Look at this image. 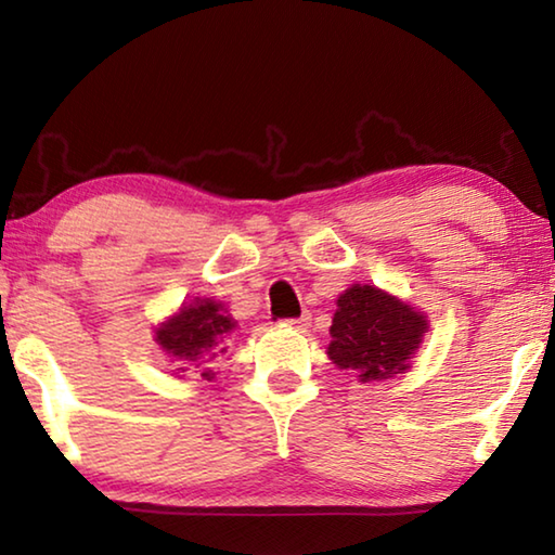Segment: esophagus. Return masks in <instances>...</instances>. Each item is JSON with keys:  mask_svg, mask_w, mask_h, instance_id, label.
<instances>
[{"mask_svg": "<svg viewBox=\"0 0 555 555\" xmlns=\"http://www.w3.org/2000/svg\"><path fill=\"white\" fill-rule=\"evenodd\" d=\"M288 325H294L296 331H306V327L311 325V313H304L300 318H296V321H288Z\"/></svg>", "mask_w": 555, "mask_h": 555, "instance_id": "1", "label": "esophagus"}]
</instances>
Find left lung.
Returning a JSON list of instances; mask_svg holds the SVG:
<instances>
[{"mask_svg": "<svg viewBox=\"0 0 555 555\" xmlns=\"http://www.w3.org/2000/svg\"><path fill=\"white\" fill-rule=\"evenodd\" d=\"M327 357L337 370H354L362 384L411 370L428 315L374 284H352L335 300Z\"/></svg>", "mask_w": 555, "mask_h": 555, "instance_id": "obj_1", "label": "left lung"}]
</instances>
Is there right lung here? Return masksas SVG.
<instances>
[{
	"mask_svg": "<svg viewBox=\"0 0 555 555\" xmlns=\"http://www.w3.org/2000/svg\"><path fill=\"white\" fill-rule=\"evenodd\" d=\"M237 331L228 306L215 298L195 296L191 304H181L173 315L154 327V343L168 362L176 364L171 374H181L188 367L201 370V377L212 382V364L228 352V337Z\"/></svg>",
	"mask_w": 555,
	"mask_h": 555,
	"instance_id": "obj_1",
	"label": "right lung"
}]
</instances>
